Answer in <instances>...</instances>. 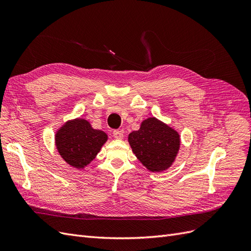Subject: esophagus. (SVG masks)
I'll use <instances>...</instances> for the list:
<instances>
[{
  "label": "esophagus",
  "instance_id": "1",
  "mask_svg": "<svg viewBox=\"0 0 251 251\" xmlns=\"http://www.w3.org/2000/svg\"><path fill=\"white\" fill-rule=\"evenodd\" d=\"M113 136L116 139H123L124 138V132L120 131V130H115V131H113Z\"/></svg>",
  "mask_w": 251,
  "mask_h": 251
}]
</instances>
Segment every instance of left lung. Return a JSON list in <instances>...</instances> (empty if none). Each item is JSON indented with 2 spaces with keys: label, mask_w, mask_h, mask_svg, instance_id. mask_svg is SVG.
<instances>
[{
  "label": "left lung",
  "mask_w": 251,
  "mask_h": 251,
  "mask_svg": "<svg viewBox=\"0 0 251 251\" xmlns=\"http://www.w3.org/2000/svg\"><path fill=\"white\" fill-rule=\"evenodd\" d=\"M133 153L149 171L161 172L172 165L179 147V134L155 117L148 118L138 131L128 135Z\"/></svg>",
  "instance_id": "8db88e82"
}]
</instances>
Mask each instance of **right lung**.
I'll use <instances>...</instances> for the list:
<instances>
[{
  "label": "right lung",
  "mask_w": 251,
  "mask_h": 251,
  "mask_svg": "<svg viewBox=\"0 0 251 251\" xmlns=\"http://www.w3.org/2000/svg\"><path fill=\"white\" fill-rule=\"evenodd\" d=\"M108 136L100 130H94L85 119L69 121L59 128L55 143L64 160L76 169H82L93 160Z\"/></svg>",
  "instance_id": "add662e5"
}]
</instances>
